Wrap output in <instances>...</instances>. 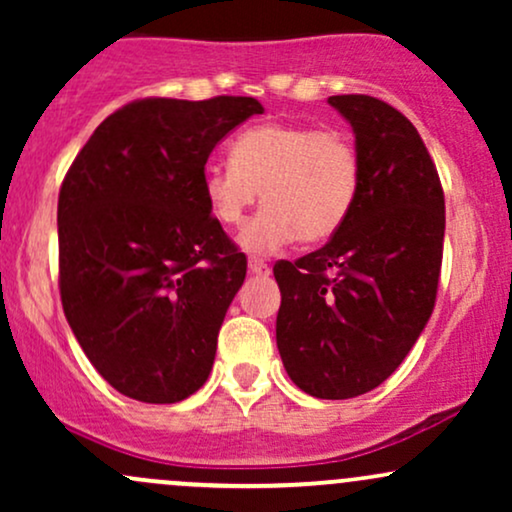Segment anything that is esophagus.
Returning <instances> with one entry per match:
<instances>
[{
  "mask_svg": "<svg viewBox=\"0 0 512 512\" xmlns=\"http://www.w3.org/2000/svg\"><path fill=\"white\" fill-rule=\"evenodd\" d=\"M248 269H250V274H264L267 276L269 274V264L264 262V260H260V257H250L248 260Z\"/></svg>",
  "mask_w": 512,
  "mask_h": 512,
  "instance_id": "obj_1",
  "label": "esophagus"
}]
</instances>
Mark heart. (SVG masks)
Returning <instances> with one entry per match:
<instances>
[{"instance_id": "heart-1", "label": "heart", "mask_w": 512, "mask_h": 512, "mask_svg": "<svg viewBox=\"0 0 512 512\" xmlns=\"http://www.w3.org/2000/svg\"><path fill=\"white\" fill-rule=\"evenodd\" d=\"M199 185L223 226H238L262 192L264 207L238 233V245L272 255L293 240L325 243L344 226L361 190V156L339 129L262 122L243 129L231 163H209Z\"/></svg>"}]
</instances>
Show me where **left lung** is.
Instances as JSON below:
<instances>
[{
  "label": "left lung",
  "instance_id": "obj_1",
  "mask_svg": "<svg viewBox=\"0 0 512 512\" xmlns=\"http://www.w3.org/2000/svg\"><path fill=\"white\" fill-rule=\"evenodd\" d=\"M354 129L361 190L325 248L274 264L276 346L289 378L317 399L385 383L424 332L443 262L445 199L419 132L370 96H330Z\"/></svg>",
  "mask_w": 512,
  "mask_h": 512
}]
</instances>
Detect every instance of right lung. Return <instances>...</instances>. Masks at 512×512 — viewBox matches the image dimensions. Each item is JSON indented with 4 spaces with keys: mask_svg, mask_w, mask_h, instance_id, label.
Returning a JSON list of instances; mask_svg holds the SVG:
<instances>
[{
    "mask_svg": "<svg viewBox=\"0 0 512 512\" xmlns=\"http://www.w3.org/2000/svg\"><path fill=\"white\" fill-rule=\"evenodd\" d=\"M262 113L248 96L134 101L96 127L62 182V308L122 395L173 404L207 383L248 262L199 180L214 146Z\"/></svg>",
    "mask_w": 512,
    "mask_h": 512,
    "instance_id": "right-lung-1",
    "label": "right lung"
}]
</instances>
